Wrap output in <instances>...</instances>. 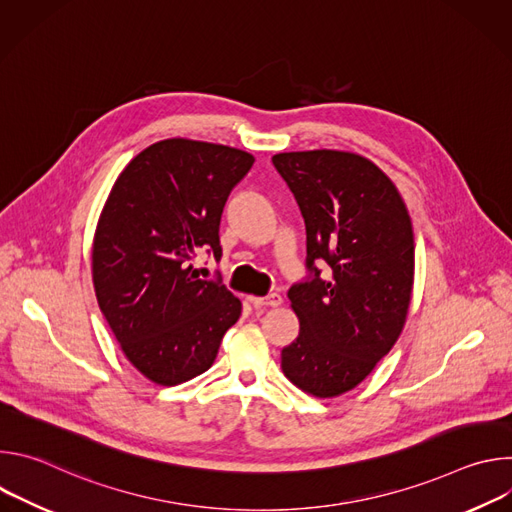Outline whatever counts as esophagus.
<instances>
[{
    "instance_id": "obj_1",
    "label": "esophagus",
    "mask_w": 512,
    "mask_h": 512,
    "mask_svg": "<svg viewBox=\"0 0 512 512\" xmlns=\"http://www.w3.org/2000/svg\"><path fill=\"white\" fill-rule=\"evenodd\" d=\"M249 300L255 308H277L283 302L279 294H269L267 298H249Z\"/></svg>"
}]
</instances>
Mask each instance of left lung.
I'll return each mask as SVG.
<instances>
[{
  "mask_svg": "<svg viewBox=\"0 0 512 512\" xmlns=\"http://www.w3.org/2000/svg\"><path fill=\"white\" fill-rule=\"evenodd\" d=\"M271 162L302 210L310 271L287 291L300 334L281 350V369L314 397H338L371 375L405 326L411 218L395 184L358 154L287 152ZM322 260L328 278L315 267Z\"/></svg>",
  "mask_w": 512,
  "mask_h": 512,
  "instance_id": "left-lung-1",
  "label": "left lung"
}]
</instances>
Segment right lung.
Returning <instances> with one entry per match:
<instances>
[{"label": "right lung", "mask_w": 512, "mask_h": 512, "mask_svg": "<svg viewBox=\"0 0 512 512\" xmlns=\"http://www.w3.org/2000/svg\"><path fill=\"white\" fill-rule=\"evenodd\" d=\"M255 158L229 145L164 139L115 180L93 241L99 308L133 367L172 387L208 371L241 302L200 279V251L221 257V216Z\"/></svg>", "instance_id": "right-lung-1"}]
</instances>
